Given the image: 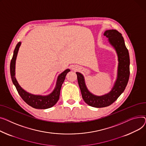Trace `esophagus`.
<instances>
[{
  "instance_id": "34e87169",
  "label": "esophagus",
  "mask_w": 146,
  "mask_h": 146,
  "mask_svg": "<svg viewBox=\"0 0 146 146\" xmlns=\"http://www.w3.org/2000/svg\"><path fill=\"white\" fill-rule=\"evenodd\" d=\"M77 69H78V67H77L76 66H72V70L75 71V70H77Z\"/></svg>"
}]
</instances>
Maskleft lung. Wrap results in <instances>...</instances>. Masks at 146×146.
Wrapping results in <instances>:
<instances>
[{"mask_svg":"<svg viewBox=\"0 0 146 146\" xmlns=\"http://www.w3.org/2000/svg\"><path fill=\"white\" fill-rule=\"evenodd\" d=\"M104 35L108 38L110 44L116 51L118 56L117 79L111 90L101 96H96L88 90L83 75L76 72L77 79L82 97L86 103L93 107L102 108L112 104L124 92L130 76V56L121 33L115 29L107 30Z\"/></svg>","mask_w":146,"mask_h":146,"instance_id":"obj_1","label":"left lung"}]
</instances>
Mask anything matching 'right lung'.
Returning a JSON list of instances; mask_svg holds the SVG:
<instances>
[{"mask_svg":"<svg viewBox=\"0 0 146 146\" xmlns=\"http://www.w3.org/2000/svg\"><path fill=\"white\" fill-rule=\"evenodd\" d=\"M21 45V42H18V44L16 45L10 65L11 76L13 84L23 100L32 107L36 109H47L53 107L59 98L60 91H61L62 85L65 79L67 73L70 71V70L66 69L58 75L54 90L47 96L35 95V94H32L26 91L20 86L15 77L16 60Z\"/></svg>","mask_w":146,"mask_h":146,"instance_id":"1","label":"right lung"}]
</instances>
